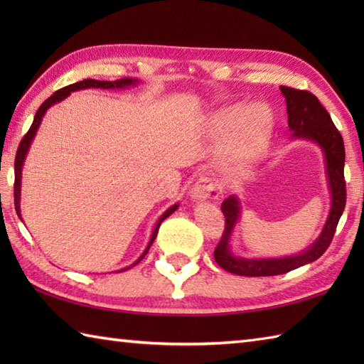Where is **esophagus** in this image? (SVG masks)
Wrapping results in <instances>:
<instances>
[{"instance_id":"34e87169","label":"esophagus","mask_w":364,"mask_h":364,"mask_svg":"<svg viewBox=\"0 0 364 364\" xmlns=\"http://www.w3.org/2000/svg\"><path fill=\"white\" fill-rule=\"evenodd\" d=\"M191 198L194 202H203V200L218 196V184L210 178H200V180L189 191Z\"/></svg>"}]
</instances>
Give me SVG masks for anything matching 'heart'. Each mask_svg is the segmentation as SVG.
<instances>
[{
	"label": "heart",
	"instance_id": "b5f03b06",
	"mask_svg": "<svg viewBox=\"0 0 364 364\" xmlns=\"http://www.w3.org/2000/svg\"><path fill=\"white\" fill-rule=\"evenodd\" d=\"M211 134L227 137L222 154L223 166L242 167L264 149L274 128V117L266 105H231L215 111L210 119Z\"/></svg>",
	"mask_w": 364,
	"mask_h": 364
}]
</instances>
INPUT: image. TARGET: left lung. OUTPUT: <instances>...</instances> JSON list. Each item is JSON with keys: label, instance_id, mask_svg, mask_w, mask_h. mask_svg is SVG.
I'll use <instances>...</instances> for the list:
<instances>
[{"label": "left lung", "instance_id": "left-lung-1", "mask_svg": "<svg viewBox=\"0 0 364 364\" xmlns=\"http://www.w3.org/2000/svg\"><path fill=\"white\" fill-rule=\"evenodd\" d=\"M280 92L284 97L286 111H288V127L292 133L291 139L313 142L322 151L330 192V211L319 236L305 250L289 255V257L242 258L236 255L231 247V237H233L235 228L242 213L241 200L236 194L223 200L220 210L225 215V231H223L219 245L215 247L214 258L222 269L242 277L280 275L321 258L333 239L339 218L343 215L346 206V151L343 136L333 125L326 107L310 92L286 86H280Z\"/></svg>", "mask_w": 364, "mask_h": 364}]
</instances>
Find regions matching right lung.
Wrapping results in <instances>:
<instances>
[{
	"instance_id": "obj_1",
	"label": "right lung",
	"mask_w": 364,
	"mask_h": 364,
	"mask_svg": "<svg viewBox=\"0 0 364 364\" xmlns=\"http://www.w3.org/2000/svg\"><path fill=\"white\" fill-rule=\"evenodd\" d=\"M137 84H141V81L136 80V78H122V80H117V81L84 80V81H78V82H75V84H70V86H67V87L60 89V90H58V92H54V94H53L48 100H45V102L42 103V106L38 107L36 115H34L33 125H31V128H29V131L26 133V136L21 139L20 146H18V150H17V156H15V166H14V167H15L14 202H15V211H17L20 219H21L20 198H21V172H23V166H25V159H26V154H28V151H29V146H31V144H33V141H34V137H36V134H37V129H38V127H41V123H42V119H43L45 112L48 111L51 106L60 103V102H63V100H65L68 95H70L72 92H76V90H84V89H127V87H131V86L134 87V86H137ZM178 206H180V203H175V205L170 206L168 210H166L164 213L161 214V218L158 219L156 225H154V228H153V231H151L150 241H149V244H146L145 250L142 252L141 257H139L131 266L137 264V262L145 257L146 252L150 250V247H151L153 241H154V239H156L158 230H159V227H161L162 220L167 219L170 214H173V213L178 210ZM21 220H23V219H21ZM131 266H128V267H125V269H120V270H117V272H122V270H127V269H129Z\"/></svg>"
}]
</instances>
